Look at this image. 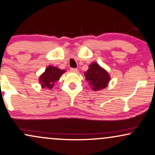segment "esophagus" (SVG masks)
Wrapping results in <instances>:
<instances>
[{"mask_svg": "<svg viewBox=\"0 0 155 155\" xmlns=\"http://www.w3.org/2000/svg\"><path fill=\"white\" fill-rule=\"evenodd\" d=\"M70 71L71 72H74V73H77L78 72V69L77 68H71L70 69Z\"/></svg>", "mask_w": 155, "mask_h": 155, "instance_id": "1", "label": "esophagus"}]
</instances>
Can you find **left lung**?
I'll list each match as a JSON object with an SVG mask.
<instances>
[{"mask_svg":"<svg viewBox=\"0 0 155 155\" xmlns=\"http://www.w3.org/2000/svg\"><path fill=\"white\" fill-rule=\"evenodd\" d=\"M84 76L86 81H88L94 91L106 87L110 81L108 73L96 63H92L89 66V69L84 73Z\"/></svg>","mask_w":155,"mask_h":155,"instance_id":"8db88e82","label":"left lung"}]
</instances>
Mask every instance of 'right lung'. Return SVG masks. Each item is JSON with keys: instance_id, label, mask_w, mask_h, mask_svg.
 I'll return each mask as SVG.
<instances>
[{"instance_id": "obj_1", "label": "right lung", "mask_w": 155, "mask_h": 155, "mask_svg": "<svg viewBox=\"0 0 155 155\" xmlns=\"http://www.w3.org/2000/svg\"><path fill=\"white\" fill-rule=\"evenodd\" d=\"M65 70H60L58 68L54 66H48L45 70V72L40 76V82L41 83L42 87L51 89L54 87V83H56L60 79V76Z\"/></svg>"}]
</instances>
